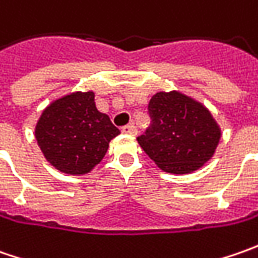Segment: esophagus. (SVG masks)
<instances>
[{
	"label": "esophagus",
	"instance_id": "1",
	"mask_svg": "<svg viewBox=\"0 0 258 258\" xmlns=\"http://www.w3.org/2000/svg\"><path fill=\"white\" fill-rule=\"evenodd\" d=\"M122 132L126 135H132V136L138 134V131H136V126H135V124H126V126L122 127Z\"/></svg>",
	"mask_w": 258,
	"mask_h": 258
}]
</instances>
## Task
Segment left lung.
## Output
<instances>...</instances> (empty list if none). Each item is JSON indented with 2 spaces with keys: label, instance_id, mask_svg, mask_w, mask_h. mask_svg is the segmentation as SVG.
<instances>
[{
  "label": "left lung",
  "instance_id": "left-lung-1",
  "mask_svg": "<svg viewBox=\"0 0 258 258\" xmlns=\"http://www.w3.org/2000/svg\"><path fill=\"white\" fill-rule=\"evenodd\" d=\"M148 113L151 126L138 144L162 171L191 173L213 158L221 129L203 103L175 90L158 92Z\"/></svg>",
  "mask_w": 258,
  "mask_h": 258
}]
</instances>
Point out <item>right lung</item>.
Listing matches in <instances>:
<instances>
[{"instance_id": "right-lung-1", "label": "right lung", "mask_w": 258, "mask_h": 258, "mask_svg": "<svg viewBox=\"0 0 258 258\" xmlns=\"http://www.w3.org/2000/svg\"><path fill=\"white\" fill-rule=\"evenodd\" d=\"M119 134L110 117L97 110L93 92H75L55 99L35 124V139L44 158L69 175L90 172Z\"/></svg>"}]
</instances>
